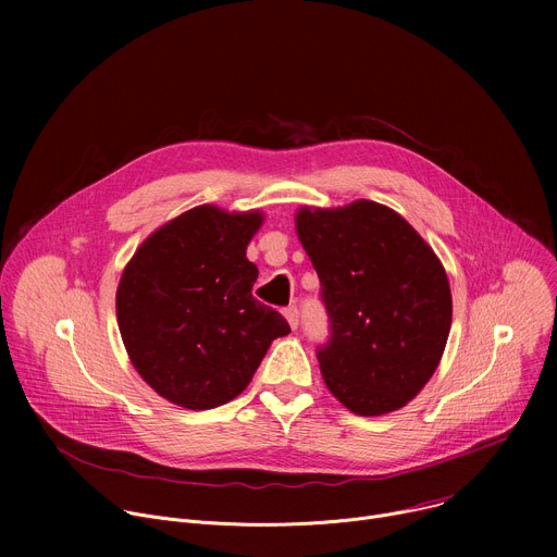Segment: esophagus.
I'll return each instance as SVG.
<instances>
[{
    "mask_svg": "<svg viewBox=\"0 0 557 557\" xmlns=\"http://www.w3.org/2000/svg\"><path fill=\"white\" fill-rule=\"evenodd\" d=\"M284 317H286L288 326L295 331V329H297V324H299V312H297V306H288V308L284 310Z\"/></svg>",
    "mask_w": 557,
    "mask_h": 557,
    "instance_id": "34e87169",
    "label": "esophagus"
}]
</instances>
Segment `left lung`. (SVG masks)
Here are the masks:
<instances>
[{"instance_id":"obj_1","label":"left lung","mask_w":557,"mask_h":557,"mask_svg":"<svg viewBox=\"0 0 557 557\" xmlns=\"http://www.w3.org/2000/svg\"><path fill=\"white\" fill-rule=\"evenodd\" d=\"M295 231L322 282L331 339L317 350L337 401L359 417L401 410L432 379L451 329L447 273L394 209L299 207Z\"/></svg>"}]
</instances>
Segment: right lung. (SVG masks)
Segmentation results:
<instances>
[{
  "mask_svg": "<svg viewBox=\"0 0 557 557\" xmlns=\"http://www.w3.org/2000/svg\"><path fill=\"white\" fill-rule=\"evenodd\" d=\"M264 222L260 209L194 207L149 233L125 264L116 322L132 366L174 406L211 410L253 379L284 317L251 288L258 267L247 247Z\"/></svg>",
  "mask_w": 557,
  "mask_h": 557,
  "instance_id": "1",
  "label": "right lung"
}]
</instances>
